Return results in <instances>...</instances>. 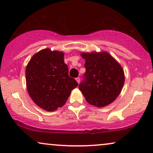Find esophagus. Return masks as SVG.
<instances>
[{"label": "esophagus", "mask_w": 153, "mask_h": 153, "mask_svg": "<svg viewBox=\"0 0 153 153\" xmlns=\"http://www.w3.org/2000/svg\"><path fill=\"white\" fill-rule=\"evenodd\" d=\"M76 81H77V83H80V78H79V77H77V78H76Z\"/></svg>", "instance_id": "obj_1"}]
</instances>
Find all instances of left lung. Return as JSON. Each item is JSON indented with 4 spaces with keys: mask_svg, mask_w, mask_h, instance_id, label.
<instances>
[{
    "mask_svg": "<svg viewBox=\"0 0 153 153\" xmlns=\"http://www.w3.org/2000/svg\"><path fill=\"white\" fill-rule=\"evenodd\" d=\"M81 56L85 60V72L79 88L86 101L98 107L111 103L124 84L123 68L106 52L82 53Z\"/></svg>",
    "mask_w": 153,
    "mask_h": 153,
    "instance_id": "obj_1",
    "label": "left lung"
}]
</instances>
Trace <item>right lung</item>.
<instances>
[{"label":"right lung","mask_w":153,"mask_h":153,"mask_svg":"<svg viewBox=\"0 0 153 153\" xmlns=\"http://www.w3.org/2000/svg\"><path fill=\"white\" fill-rule=\"evenodd\" d=\"M27 90L33 102L48 111L61 107L78 83L68 74L64 53L45 49L35 54L26 70Z\"/></svg>","instance_id":"1"}]
</instances>
